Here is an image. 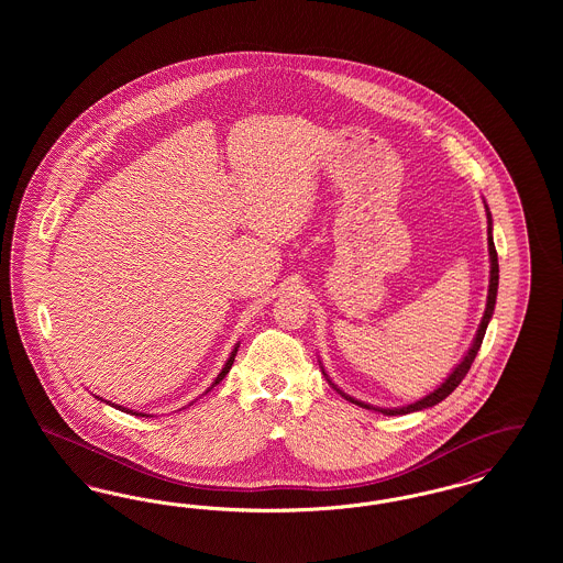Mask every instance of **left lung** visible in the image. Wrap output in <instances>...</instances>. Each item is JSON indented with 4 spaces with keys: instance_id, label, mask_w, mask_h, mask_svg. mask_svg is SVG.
<instances>
[{
    "instance_id": "8db88e82",
    "label": "left lung",
    "mask_w": 563,
    "mask_h": 563,
    "mask_svg": "<svg viewBox=\"0 0 563 563\" xmlns=\"http://www.w3.org/2000/svg\"><path fill=\"white\" fill-rule=\"evenodd\" d=\"M487 219H489V228H487V246H489V262H492V269H489V294H487V308H485V314H483L482 324H479V331H477V338H475V342H473V346L471 350L466 352V356H464V361L455 367L452 375L434 390V393H430L429 397H424V399H420V401L413 402V405H407V407H401V409H377V407H372V405H365V402L354 401L352 397L349 395H344V393H340L338 388V393L342 395V397H346L349 401L356 402V405H361V407H365V409H375V411H382V413H386V416H401V413H409V411H420V409H427V407H432V405H437V402L443 401L445 397H450L452 393H454L455 388H457V384L466 377L468 374V369H471V365H473V361H475V356H477V352L482 349L483 335H485V329H487V322L492 319V314H494V303H496V294H498V253H496V246H494V239H492V217L487 213Z\"/></svg>"
}]
</instances>
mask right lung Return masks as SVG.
Here are the masks:
<instances>
[{
    "mask_svg": "<svg viewBox=\"0 0 563 563\" xmlns=\"http://www.w3.org/2000/svg\"><path fill=\"white\" fill-rule=\"evenodd\" d=\"M236 350H239V346L234 349V352H232V356L228 358V363H225V367L221 369V374L217 375V379H214L213 384H211V388H214V386H217V384H219V382H221V379L225 377V374H228V372L232 369V365H234V356H236ZM211 388H209V390H211ZM209 390H207V393H209ZM120 409H122V411H126V413H133V416H143V413H136V411H131V409H124V407H120Z\"/></svg>",
    "mask_w": 563,
    "mask_h": 563,
    "instance_id": "1",
    "label": "right lung"
}]
</instances>
